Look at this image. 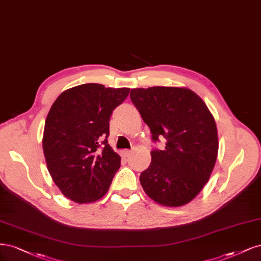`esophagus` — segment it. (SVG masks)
I'll return each instance as SVG.
<instances>
[{"instance_id": "1", "label": "esophagus", "mask_w": 261, "mask_h": 261, "mask_svg": "<svg viewBox=\"0 0 261 261\" xmlns=\"http://www.w3.org/2000/svg\"><path fill=\"white\" fill-rule=\"evenodd\" d=\"M130 155H131V152H130V150H123V152H122V156H123L124 158L129 157Z\"/></svg>"}]
</instances>
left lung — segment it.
I'll list each match as a JSON object with an SVG mask.
<instances>
[{"mask_svg": "<svg viewBox=\"0 0 261 261\" xmlns=\"http://www.w3.org/2000/svg\"><path fill=\"white\" fill-rule=\"evenodd\" d=\"M130 98L152 133L166 140L154 148L140 182L156 203L179 207L194 198L208 182L217 161L218 133L208 107L196 93L182 88L132 89Z\"/></svg>", "mask_w": 261, "mask_h": 261, "instance_id": "8db88e82", "label": "left lung"}]
</instances>
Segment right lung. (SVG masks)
<instances>
[{
    "label": "right lung",
    "mask_w": 261,
    "mask_h": 261,
    "mask_svg": "<svg viewBox=\"0 0 261 261\" xmlns=\"http://www.w3.org/2000/svg\"><path fill=\"white\" fill-rule=\"evenodd\" d=\"M129 92L86 83L63 92L49 109L42 141L47 169L75 203L103 197L119 169L121 158L107 141L109 119Z\"/></svg>",
    "instance_id": "add662e5"
}]
</instances>
